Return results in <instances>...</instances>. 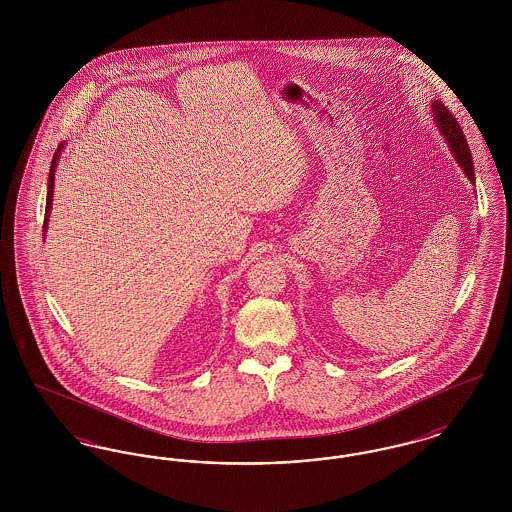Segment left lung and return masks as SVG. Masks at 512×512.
Instances as JSON below:
<instances>
[{
    "mask_svg": "<svg viewBox=\"0 0 512 512\" xmlns=\"http://www.w3.org/2000/svg\"><path fill=\"white\" fill-rule=\"evenodd\" d=\"M432 111H434V121H436L439 130H441V136L447 140V144L451 147V153L455 155L457 163L461 165V169L468 176V180L474 184L476 180H474L472 155H470V147H468V142L464 138L459 122L453 117V113H449V109L441 101H434L432 103Z\"/></svg>",
    "mask_w": 512,
    "mask_h": 512,
    "instance_id": "left-lung-1",
    "label": "left lung"
}]
</instances>
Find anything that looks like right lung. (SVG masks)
I'll use <instances>...</instances> for the list:
<instances>
[{"instance_id": "obj_1", "label": "right lung", "mask_w": 512, "mask_h": 512, "mask_svg": "<svg viewBox=\"0 0 512 512\" xmlns=\"http://www.w3.org/2000/svg\"><path fill=\"white\" fill-rule=\"evenodd\" d=\"M63 149V144L57 147L55 155H53V161H51V169H49L48 178V197H46V219H44V232H46V224H48L49 211H51V197H53V184H55V167H57V161H59V153Z\"/></svg>"}]
</instances>
